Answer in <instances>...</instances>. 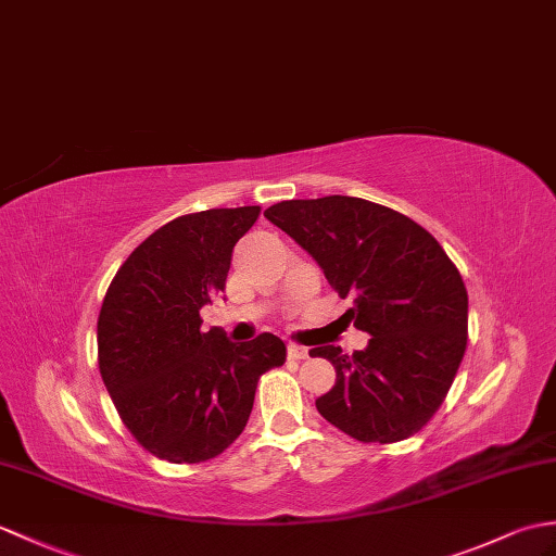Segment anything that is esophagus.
<instances>
[{"mask_svg": "<svg viewBox=\"0 0 556 556\" xmlns=\"http://www.w3.org/2000/svg\"><path fill=\"white\" fill-rule=\"evenodd\" d=\"M287 353H289V359H305V357H307V348H303V345H295V343H289Z\"/></svg>", "mask_w": 556, "mask_h": 556, "instance_id": "1", "label": "esophagus"}]
</instances>
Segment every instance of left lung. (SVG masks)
Returning <instances> with one entry per match:
<instances>
[{"label":"left lung","mask_w":556,"mask_h":556,"mask_svg":"<svg viewBox=\"0 0 556 556\" xmlns=\"http://www.w3.org/2000/svg\"><path fill=\"white\" fill-rule=\"evenodd\" d=\"M269 223L325 269L345 319L369 333L365 351L327 357L337 383L317 412L363 443H397L421 431L455 381L467 351L469 299L459 269L429 231L386 205L355 197L281 201Z\"/></svg>","instance_id":"obj_1"}]
</instances>
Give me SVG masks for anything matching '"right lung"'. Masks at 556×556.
Here are the masks:
<instances>
[{"label":"right lung","mask_w":556,"mask_h":556,"mask_svg":"<svg viewBox=\"0 0 556 556\" xmlns=\"http://www.w3.org/2000/svg\"><path fill=\"white\" fill-rule=\"evenodd\" d=\"M261 205L175 217L130 253L103 295L99 371L123 424L173 464L217 457L247 426L257 379L283 365L275 333L249 343L201 331V307L225 291L231 251Z\"/></svg>","instance_id":"right-lung-1"}]
</instances>
